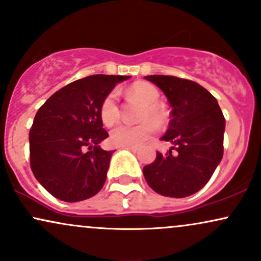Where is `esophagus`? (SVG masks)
Listing matches in <instances>:
<instances>
[{
    "instance_id": "34e87169",
    "label": "esophagus",
    "mask_w": 261,
    "mask_h": 261,
    "mask_svg": "<svg viewBox=\"0 0 261 261\" xmlns=\"http://www.w3.org/2000/svg\"><path fill=\"white\" fill-rule=\"evenodd\" d=\"M127 149H130V151L134 152V153H137V152H139V148L137 147H127Z\"/></svg>"
}]
</instances>
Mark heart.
<instances>
[{
    "label": "heart",
    "instance_id": "heart-1",
    "mask_svg": "<svg viewBox=\"0 0 261 261\" xmlns=\"http://www.w3.org/2000/svg\"><path fill=\"white\" fill-rule=\"evenodd\" d=\"M127 95L137 98L146 104V108L141 114V122L139 125L120 124L110 134V140L114 145L122 147H139L152 135L157 133L158 126L155 121H166L167 114L158 101L161 94L158 89L151 83L137 82L128 88ZM120 109L118 104V95L115 92L109 93L100 104V119L106 126H112L119 120Z\"/></svg>",
    "mask_w": 261,
    "mask_h": 261
}]
</instances>
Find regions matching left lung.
Returning <instances> with one entry per match:
<instances>
[{
  "label": "left lung",
  "mask_w": 261,
  "mask_h": 261,
  "mask_svg": "<svg viewBox=\"0 0 261 261\" xmlns=\"http://www.w3.org/2000/svg\"><path fill=\"white\" fill-rule=\"evenodd\" d=\"M145 80L166 94L170 112L169 127L162 140L176 153L157 152L153 163L143 167L146 181L155 193L187 197L207 184L223 155L226 120L217 99L199 83L174 76L152 74Z\"/></svg>",
  "instance_id": "1"
}]
</instances>
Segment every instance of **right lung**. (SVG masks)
<instances>
[{"label": "right lung", "instance_id": "add662e5", "mask_svg": "<svg viewBox=\"0 0 261 261\" xmlns=\"http://www.w3.org/2000/svg\"><path fill=\"white\" fill-rule=\"evenodd\" d=\"M130 76L94 74L54 93L39 108L31 133V167L37 180L66 202L94 196L103 188L114 151L99 143L103 128L100 104L116 83Z\"/></svg>", "mask_w": 261, "mask_h": 261}]
</instances>
